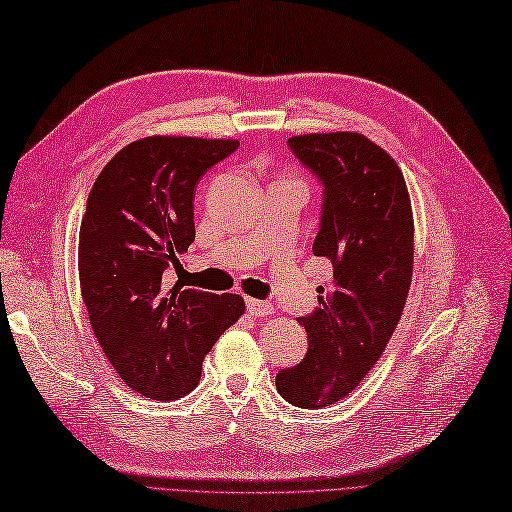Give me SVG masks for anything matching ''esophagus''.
<instances>
[{
    "mask_svg": "<svg viewBox=\"0 0 512 512\" xmlns=\"http://www.w3.org/2000/svg\"><path fill=\"white\" fill-rule=\"evenodd\" d=\"M246 310L248 314H253V317H268V314H273L275 308L273 303L262 301V299H246Z\"/></svg>",
    "mask_w": 512,
    "mask_h": 512,
    "instance_id": "obj_1",
    "label": "esophagus"
}]
</instances>
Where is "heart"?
Instances as JSON below:
<instances>
[{"mask_svg":"<svg viewBox=\"0 0 512 512\" xmlns=\"http://www.w3.org/2000/svg\"><path fill=\"white\" fill-rule=\"evenodd\" d=\"M279 180H295V178H290V176H281ZM297 182H299V180H297Z\"/></svg>","mask_w":512,"mask_h":512,"instance_id":"b5f03b06","label":"heart"}]
</instances>
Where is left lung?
<instances>
[{
    "mask_svg": "<svg viewBox=\"0 0 512 512\" xmlns=\"http://www.w3.org/2000/svg\"><path fill=\"white\" fill-rule=\"evenodd\" d=\"M288 145L325 187L312 253L332 264V281L319 308L297 319L306 358L275 383L292 405L319 409L352 394L396 330L413 275V213L396 160L367 136L303 134Z\"/></svg>",
    "mask_w": 512,
    "mask_h": 512,
    "instance_id": "left-lung-1",
    "label": "left lung"
}]
</instances>
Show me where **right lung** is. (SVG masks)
<instances>
[{
    "label": "right lung",
    "mask_w": 512,
    "mask_h": 512,
    "mask_svg": "<svg viewBox=\"0 0 512 512\" xmlns=\"http://www.w3.org/2000/svg\"><path fill=\"white\" fill-rule=\"evenodd\" d=\"M235 138L147 136L107 162L79 231V279L96 341L116 374L151 400L195 389L204 356L242 317L239 295L165 284L195 239L200 178Z\"/></svg>",
    "instance_id": "obj_1"
}]
</instances>
